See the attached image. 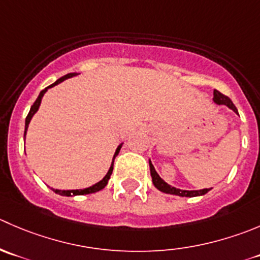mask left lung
Instances as JSON below:
<instances>
[{"label": "left lung", "instance_id": "obj_1", "mask_svg": "<svg viewBox=\"0 0 260 260\" xmlns=\"http://www.w3.org/2000/svg\"><path fill=\"white\" fill-rule=\"evenodd\" d=\"M213 102L218 105H226V107H229L230 109H233L236 114H239L238 109H236L234 103L230 100V98L221 94V92L217 91V90L213 91ZM148 162H150L151 178H152L153 185H155L160 191H164V193H168V194H174V196H180V197H198V196H203V194H206L207 191L211 190V189H207V188L201 189V190H183V189H178L175 188V186L169 185V184L165 183V181L158 176V174L156 173L152 162H151V161H148Z\"/></svg>", "mask_w": 260, "mask_h": 260}]
</instances>
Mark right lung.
<instances>
[{
	"instance_id": "right-lung-1",
	"label": "right lung",
	"mask_w": 260,
	"mask_h": 260,
	"mask_svg": "<svg viewBox=\"0 0 260 260\" xmlns=\"http://www.w3.org/2000/svg\"><path fill=\"white\" fill-rule=\"evenodd\" d=\"M76 75H79V74H69V75H64V76H63V77H60V79H58L57 81L54 82V84L49 85V86H48V87H45L44 90H42V91H40L39 96H38V99L35 100V102H34V104L31 105V108H30V112H29V114H27L26 119H25V132H24V136L26 135L27 127H29V123H30V120H31L32 115H34L35 113L38 112V109H39V105H40V103H42V98H43V95L45 94V91H47V90L49 89V87H53V86H55V85H58V84H59V82L64 81V80L70 79V77H74V76H76ZM120 147H122V143H120V145L118 146L117 151H115V153H114V157H113V162H112V166H110L109 171H108V173H107V175H105L104 178H103L102 180L99 181V183L94 184V185L89 186V188H85V189H76V190H59V189H53V191H55V193H57V194H60V196H66V197H71V196H84V194H90V193H95V191H99V190H102L103 188H105V186H107V184H108V180H109V179H110V175H112V173H113V164H114V158L117 157V155H118V153H119V151H120Z\"/></svg>"
}]
</instances>
